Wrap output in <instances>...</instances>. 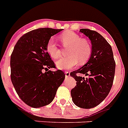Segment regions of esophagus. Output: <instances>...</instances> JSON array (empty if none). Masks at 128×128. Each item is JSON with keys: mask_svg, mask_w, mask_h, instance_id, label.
<instances>
[{"mask_svg": "<svg viewBox=\"0 0 128 128\" xmlns=\"http://www.w3.org/2000/svg\"><path fill=\"white\" fill-rule=\"evenodd\" d=\"M65 77L66 78H68L70 76V72H65Z\"/></svg>", "mask_w": 128, "mask_h": 128, "instance_id": "1", "label": "esophagus"}]
</instances>
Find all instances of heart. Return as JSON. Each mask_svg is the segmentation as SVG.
Instances as JSON below:
<instances>
[{
	"instance_id": "obj_1",
	"label": "heart",
	"mask_w": 128,
	"mask_h": 128,
	"mask_svg": "<svg viewBox=\"0 0 128 128\" xmlns=\"http://www.w3.org/2000/svg\"><path fill=\"white\" fill-rule=\"evenodd\" d=\"M62 43L65 47H68L67 55L69 56L60 59L56 63L57 67L60 69H70L76 66L78 63L82 64L90 58L92 48L87 39L81 38L80 36L72 32H66L60 37ZM46 51L53 59L60 56V50L54 38L49 39L46 45Z\"/></svg>"
}]
</instances>
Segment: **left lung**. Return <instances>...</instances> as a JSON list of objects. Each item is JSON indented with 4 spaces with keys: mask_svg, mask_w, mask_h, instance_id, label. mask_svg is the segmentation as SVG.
<instances>
[{
    "mask_svg": "<svg viewBox=\"0 0 128 128\" xmlns=\"http://www.w3.org/2000/svg\"><path fill=\"white\" fill-rule=\"evenodd\" d=\"M80 32L90 39L92 52L87 63L70 74L77 82L70 93L76 106L90 109L100 104L110 92L114 80L115 62L111 46L103 36L89 29H80ZM81 74L88 78L80 76Z\"/></svg>",
    "mask_w": 128,
    "mask_h": 128,
    "instance_id": "obj_1",
    "label": "left lung"
}]
</instances>
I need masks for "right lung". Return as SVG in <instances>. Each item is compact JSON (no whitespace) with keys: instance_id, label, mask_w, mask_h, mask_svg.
Here are the masks:
<instances>
[{"instance_id":"right-lung-1","label":"right lung","mask_w":128,"mask_h":128,"mask_svg":"<svg viewBox=\"0 0 128 128\" xmlns=\"http://www.w3.org/2000/svg\"><path fill=\"white\" fill-rule=\"evenodd\" d=\"M62 29L38 28L23 35L11 55V80L18 96L26 104L38 108L50 104L65 80L61 70L46 51L48 41ZM44 69L46 72H42Z\"/></svg>"}]
</instances>
